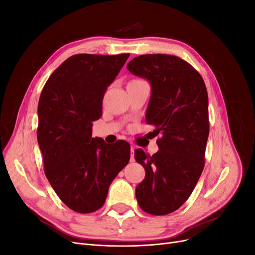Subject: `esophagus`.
Instances as JSON below:
<instances>
[{"instance_id":"34e87169","label":"esophagus","mask_w":255,"mask_h":255,"mask_svg":"<svg viewBox=\"0 0 255 255\" xmlns=\"http://www.w3.org/2000/svg\"><path fill=\"white\" fill-rule=\"evenodd\" d=\"M134 155H135V148L132 145V146H130V161H134L135 160Z\"/></svg>"}]
</instances>
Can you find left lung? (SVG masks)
I'll list each match as a JSON object with an SVG mask.
<instances>
[{
    "label": "left lung",
    "instance_id": "1",
    "mask_svg": "<svg viewBox=\"0 0 255 255\" xmlns=\"http://www.w3.org/2000/svg\"><path fill=\"white\" fill-rule=\"evenodd\" d=\"M127 69L150 83L145 121L161 134L152 156L135 150L145 170L135 190L137 202L151 215L170 214L186 202L204 168L210 133L205 84L188 63L167 54L137 56Z\"/></svg>",
    "mask_w": 255,
    "mask_h": 255
}]
</instances>
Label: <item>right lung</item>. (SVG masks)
Instances as JSON below:
<instances>
[{"label": "right lung", "instance_id": "right-lung-1", "mask_svg": "<svg viewBox=\"0 0 255 255\" xmlns=\"http://www.w3.org/2000/svg\"><path fill=\"white\" fill-rule=\"evenodd\" d=\"M128 56L76 54L51 74L41 91L37 140L44 173L74 212L88 214L102 207L110 185L129 160L128 142L110 146L92 137L105 91Z\"/></svg>", "mask_w": 255, "mask_h": 255}]
</instances>
